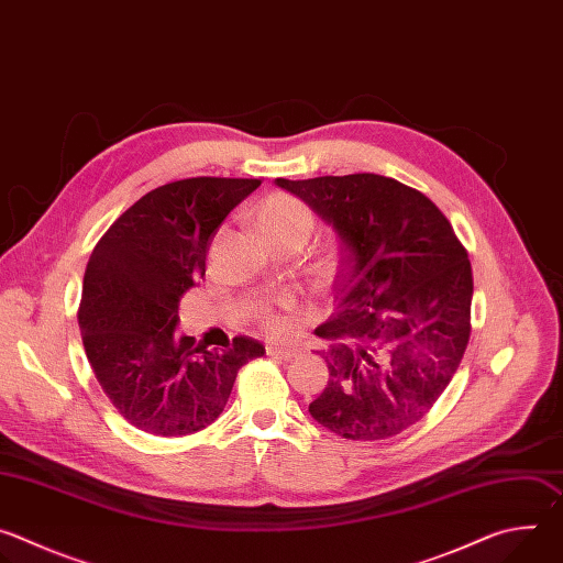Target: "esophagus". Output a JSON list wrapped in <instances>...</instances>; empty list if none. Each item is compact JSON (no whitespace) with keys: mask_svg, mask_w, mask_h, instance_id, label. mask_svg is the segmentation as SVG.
Segmentation results:
<instances>
[{"mask_svg":"<svg viewBox=\"0 0 563 563\" xmlns=\"http://www.w3.org/2000/svg\"><path fill=\"white\" fill-rule=\"evenodd\" d=\"M267 354L274 356V358H280V361H291V358L298 356V350H296V347H289V345L269 343V345H267Z\"/></svg>","mask_w":563,"mask_h":563,"instance_id":"34e87169","label":"esophagus"}]
</instances>
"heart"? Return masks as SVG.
Returning a JSON list of instances; mask_svg holds the SVG:
<instances>
[{
    "instance_id": "1",
    "label": "heart",
    "mask_w": 563,
    "mask_h": 563,
    "mask_svg": "<svg viewBox=\"0 0 563 563\" xmlns=\"http://www.w3.org/2000/svg\"><path fill=\"white\" fill-rule=\"evenodd\" d=\"M258 229L263 231L265 240L269 238H283V235H302L307 238L313 227L311 209L291 194H272L267 196L258 207ZM285 307V302H283ZM261 325L269 332H283L287 328V316H283L272 305H265L258 309Z\"/></svg>"
}]
</instances>
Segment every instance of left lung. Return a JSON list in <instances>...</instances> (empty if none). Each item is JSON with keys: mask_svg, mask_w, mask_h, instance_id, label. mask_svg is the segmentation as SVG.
<instances>
[{"mask_svg": "<svg viewBox=\"0 0 563 563\" xmlns=\"http://www.w3.org/2000/svg\"><path fill=\"white\" fill-rule=\"evenodd\" d=\"M334 227L343 265L328 387L309 415L350 441H380L421 421L470 341L472 267L450 220L421 191L376 174L276 178Z\"/></svg>", "mask_w": 563, "mask_h": 563, "instance_id": "left-lung-1", "label": "left lung"}]
</instances>
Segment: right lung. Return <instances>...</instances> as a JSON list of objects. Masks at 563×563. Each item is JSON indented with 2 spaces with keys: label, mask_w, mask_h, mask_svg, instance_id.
Wrapping results in <instances>:
<instances>
[{
  "label": "right lung",
  "mask_w": 563,
  "mask_h": 563,
  "mask_svg": "<svg viewBox=\"0 0 563 563\" xmlns=\"http://www.w3.org/2000/svg\"><path fill=\"white\" fill-rule=\"evenodd\" d=\"M261 187L256 178H187L131 205L100 238L77 320L91 369L113 408L137 430L187 437L224 410L238 369L265 354L247 336L209 352L178 336V305L207 272L211 240Z\"/></svg>",
  "instance_id": "add662e5"
}]
</instances>
